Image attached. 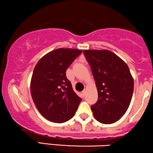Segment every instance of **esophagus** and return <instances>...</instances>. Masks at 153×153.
I'll return each mask as SVG.
<instances>
[{
  "instance_id": "esophagus-1",
  "label": "esophagus",
  "mask_w": 153,
  "mask_h": 153,
  "mask_svg": "<svg viewBox=\"0 0 153 153\" xmlns=\"http://www.w3.org/2000/svg\"><path fill=\"white\" fill-rule=\"evenodd\" d=\"M86 92H87V90H86V89H84V90H83L82 91V95H83V96L84 97L86 95Z\"/></svg>"
}]
</instances>
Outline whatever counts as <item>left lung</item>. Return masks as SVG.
<instances>
[{
	"mask_svg": "<svg viewBox=\"0 0 153 153\" xmlns=\"http://www.w3.org/2000/svg\"><path fill=\"white\" fill-rule=\"evenodd\" d=\"M98 91V100L91 106L93 114L102 124L118 121L130 106L134 80L128 66L109 50H84Z\"/></svg>",
	"mask_w": 153,
	"mask_h": 153,
	"instance_id": "1",
	"label": "left lung"
}]
</instances>
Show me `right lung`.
Returning <instances> with one entry per match:
<instances>
[{
    "instance_id": "obj_1",
    "label": "right lung",
    "mask_w": 153,
    "mask_h": 153,
    "mask_svg": "<svg viewBox=\"0 0 153 153\" xmlns=\"http://www.w3.org/2000/svg\"><path fill=\"white\" fill-rule=\"evenodd\" d=\"M82 50L61 48L41 58L33 69L30 93L39 112L53 123L73 117L82 99L72 89L66 71Z\"/></svg>"
}]
</instances>
